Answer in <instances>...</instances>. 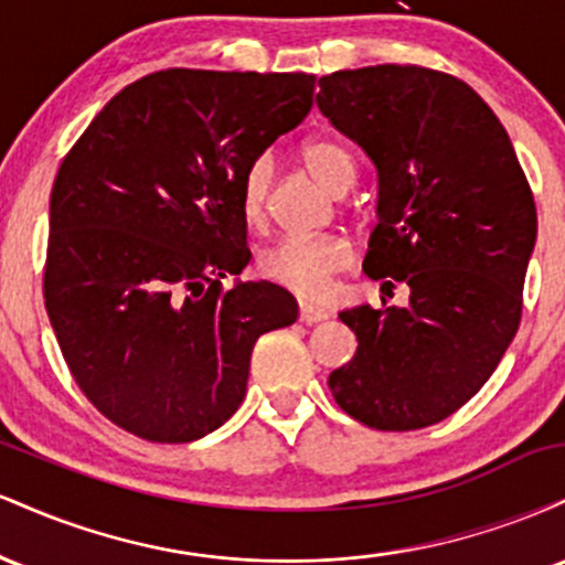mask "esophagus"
Instances as JSON below:
<instances>
[{
  "label": "esophagus",
  "instance_id": "obj_1",
  "mask_svg": "<svg viewBox=\"0 0 565 565\" xmlns=\"http://www.w3.org/2000/svg\"><path fill=\"white\" fill-rule=\"evenodd\" d=\"M329 308L323 305H313V302H300V321L302 323H319L329 319Z\"/></svg>",
  "mask_w": 565,
  "mask_h": 565
}]
</instances>
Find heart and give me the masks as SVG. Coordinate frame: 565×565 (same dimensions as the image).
<instances>
[{
  "label": "heart",
  "mask_w": 565,
  "mask_h": 565,
  "mask_svg": "<svg viewBox=\"0 0 565 565\" xmlns=\"http://www.w3.org/2000/svg\"><path fill=\"white\" fill-rule=\"evenodd\" d=\"M305 167L327 191L340 193L355 183V161L345 146L334 140H310L302 148ZM268 157L255 159L242 178V212L246 223L257 225L265 217L270 191ZM350 263V246L340 236H284L265 246L257 257V268L268 281L295 291L300 297H321L334 274Z\"/></svg>",
  "instance_id": "1"
}]
</instances>
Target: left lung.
Instances as JSON below:
<instances>
[{
	"instance_id": "8db88e82",
	"label": "left lung",
	"mask_w": 565,
	"mask_h": 565,
	"mask_svg": "<svg viewBox=\"0 0 565 565\" xmlns=\"http://www.w3.org/2000/svg\"><path fill=\"white\" fill-rule=\"evenodd\" d=\"M319 87V111L377 170L366 276L382 295L408 287L404 308L342 310L359 348L329 391L374 430H419L468 404L518 332L534 196L502 121L462 79L366 66Z\"/></svg>"
}]
</instances>
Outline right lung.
I'll return each mask as SVG.
<instances>
[{"instance_id": "1", "label": "right lung", "mask_w": 565, "mask_h": 565, "mask_svg": "<svg viewBox=\"0 0 565 565\" xmlns=\"http://www.w3.org/2000/svg\"><path fill=\"white\" fill-rule=\"evenodd\" d=\"M310 74L170 68L127 84L57 170L44 305L76 385L132 436L233 417L257 337L297 321L249 263L242 178L313 106Z\"/></svg>"}]
</instances>
